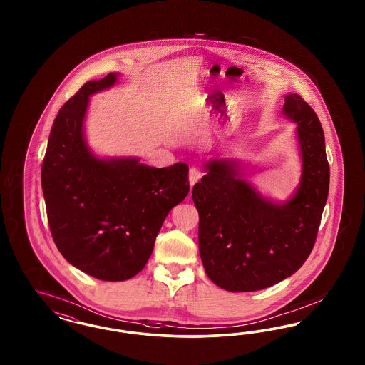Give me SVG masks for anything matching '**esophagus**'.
<instances>
[{
  "label": "esophagus",
  "mask_w": 365,
  "mask_h": 365,
  "mask_svg": "<svg viewBox=\"0 0 365 365\" xmlns=\"http://www.w3.org/2000/svg\"><path fill=\"white\" fill-rule=\"evenodd\" d=\"M202 177V173L199 171L197 167H191L190 168V171H188V182H190V186L192 187L197 182H198L199 179Z\"/></svg>",
  "instance_id": "1"
}]
</instances>
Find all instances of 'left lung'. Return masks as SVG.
<instances>
[{
  "mask_svg": "<svg viewBox=\"0 0 365 365\" xmlns=\"http://www.w3.org/2000/svg\"><path fill=\"white\" fill-rule=\"evenodd\" d=\"M284 115L297 123L302 159L296 194L279 205L242 178L234 160L214 159L192 188L199 212V253L206 274L229 292H255L299 270L316 242L329 191V163L320 120L297 93Z\"/></svg>",
  "mask_w": 365,
  "mask_h": 365,
  "instance_id": "8db88e82",
  "label": "left lung"
}]
</instances>
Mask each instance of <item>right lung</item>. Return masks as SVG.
I'll list each match as a JSON object with an SVG mask.
<instances>
[{
    "label": "right lung",
    "mask_w": 365,
    "mask_h": 365,
    "mask_svg": "<svg viewBox=\"0 0 365 365\" xmlns=\"http://www.w3.org/2000/svg\"><path fill=\"white\" fill-rule=\"evenodd\" d=\"M118 73L87 81L58 110L41 167L51 232L71 265L103 281L143 269L170 210L187 197L188 166L154 168L138 158L99 159L84 139L89 96Z\"/></svg>",
    "instance_id": "1"
}]
</instances>
